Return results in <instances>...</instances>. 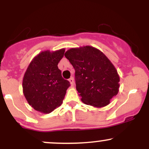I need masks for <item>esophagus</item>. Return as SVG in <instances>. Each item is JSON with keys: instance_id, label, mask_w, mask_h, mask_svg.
Segmentation results:
<instances>
[{"instance_id": "1", "label": "esophagus", "mask_w": 149, "mask_h": 149, "mask_svg": "<svg viewBox=\"0 0 149 149\" xmlns=\"http://www.w3.org/2000/svg\"><path fill=\"white\" fill-rule=\"evenodd\" d=\"M69 81L70 82V84H71V86H73V84H74V80H73V77H71V78H69Z\"/></svg>"}]
</instances>
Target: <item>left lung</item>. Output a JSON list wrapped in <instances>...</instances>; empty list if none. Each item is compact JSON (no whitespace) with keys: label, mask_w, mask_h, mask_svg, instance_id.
I'll return each mask as SVG.
<instances>
[{"label":"left lung","mask_w":149,"mask_h":149,"mask_svg":"<svg viewBox=\"0 0 149 149\" xmlns=\"http://www.w3.org/2000/svg\"><path fill=\"white\" fill-rule=\"evenodd\" d=\"M74 68L76 90L87 105L102 108L118 93L120 76L102 51L90 45L73 47L65 52Z\"/></svg>","instance_id":"obj_1"}]
</instances>
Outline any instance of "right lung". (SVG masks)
<instances>
[{"label": "right lung", "mask_w": 149, "mask_h": 149, "mask_svg": "<svg viewBox=\"0 0 149 149\" xmlns=\"http://www.w3.org/2000/svg\"><path fill=\"white\" fill-rule=\"evenodd\" d=\"M64 52V48L42 51L33 57L24 75L22 88L26 100L42 113H49L59 107L70 86L57 66Z\"/></svg>", "instance_id": "add662e5"}]
</instances>
